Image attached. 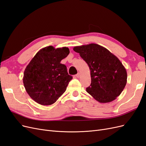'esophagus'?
<instances>
[{
  "mask_svg": "<svg viewBox=\"0 0 146 146\" xmlns=\"http://www.w3.org/2000/svg\"><path fill=\"white\" fill-rule=\"evenodd\" d=\"M80 73H79V72H78V74H77L76 75V77H77V78H78L79 77H80Z\"/></svg>",
  "mask_w": 146,
  "mask_h": 146,
  "instance_id": "obj_1",
  "label": "esophagus"
}]
</instances>
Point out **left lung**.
Wrapping results in <instances>:
<instances>
[{"label": "left lung", "mask_w": 146, "mask_h": 146, "mask_svg": "<svg viewBox=\"0 0 146 146\" xmlns=\"http://www.w3.org/2000/svg\"><path fill=\"white\" fill-rule=\"evenodd\" d=\"M91 71V83L86 91L100 103H108L121 94L127 83L126 69L117 57L97 44L76 46Z\"/></svg>", "instance_id": "8db88e82"}]
</instances>
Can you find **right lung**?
<instances>
[{
  "instance_id": "right-lung-1",
  "label": "right lung",
  "mask_w": 146,
  "mask_h": 146,
  "mask_svg": "<svg viewBox=\"0 0 146 146\" xmlns=\"http://www.w3.org/2000/svg\"><path fill=\"white\" fill-rule=\"evenodd\" d=\"M66 47L49 46L39 50L26 67L23 83L29 96L42 105L54 104L62 95L72 77L60 63L69 54Z\"/></svg>"
}]
</instances>
